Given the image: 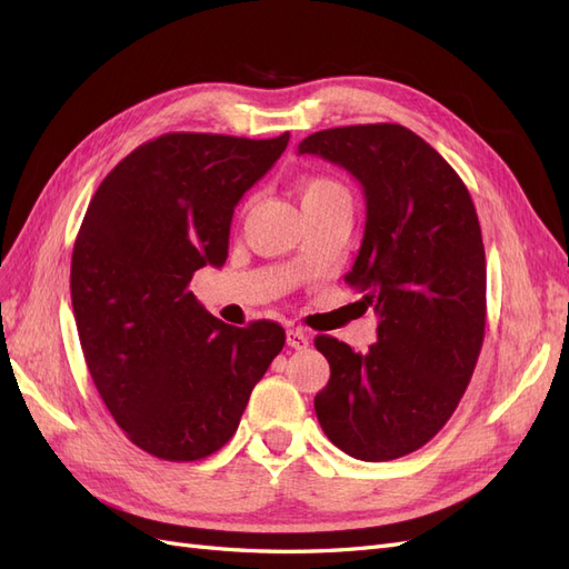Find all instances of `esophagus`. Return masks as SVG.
I'll list each match as a JSON object with an SVG mask.
<instances>
[{"instance_id":"obj_1","label":"esophagus","mask_w":569,"mask_h":569,"mask_svg":"<svg viewBox=\"0 0 569 569\" xmlns=\"http://www.w3.org/2000/svg\"><path fill=\"white\" fill-rule=\"evenodd\" d=\"M286 340H288V346L296 350H305L307 346H310V336H307L302 329H288Z\"/></svg>"}]
</instances>
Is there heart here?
<instances>
[{
    "instance_id": "b5f03b06",
    "label": "heart",
    "mask_w": 569,
    "mask_h": 569,
    "mask_svg": "<svg viewBox=\"0 0 569 569\" xmlns=\"http://www.w3.org/2000/svg\"><path fill=\"white\" fill-rule=\"evenodd\" d=\"M298 192H300V202H302L305 212L307 209H317L321 204H331V202H340V200L350 202L348 188L331 176H307L300 181Z\"/></svg>"
}]
</instances>
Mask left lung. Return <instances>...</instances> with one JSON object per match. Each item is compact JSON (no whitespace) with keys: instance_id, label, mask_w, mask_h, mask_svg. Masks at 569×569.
Returning <instances> with one entry per match:
<instances>
[{"instance_id":"8db88e82","label":"left lung","mask_w":569,"mask_h":569,"mask_svg":"<svg viewBox=\"0 0 569 569\" xmlns=\"http://www.w3.org/2000/svg\"><path fill=\"white\" fill-rule=\"evenodd\" d=\"M298 154L362 183L365 238L346 283L379 315L367 352L315 338L331 367L317 419L348 456L396 460L443 429L477 367L486 329L477 209L456 169L398 123L329 128L307 136Z\"/></svg>"}]
</instances>
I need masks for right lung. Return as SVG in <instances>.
Wrapping results in <instances>:
<instances>
[{
	"mask_svg": "<svg viewBox=\"0 0 569 569\" xmlns=\"http://www.w3.org/2000/svg\"><path fill=\"white\" fill-rule=\"evenodd\" d=\"M288 140L159 136L109 171L80 223L71 257L80 348L111 417L159 460L194 462L229 443L283 350L279 323L229 327L188 286L198 269L226 262L236 204Z\"/></svg>",
	"mask_w": 569,
	"mask_h": 569,
	"instance_id": "add662e5",
	"label": "right lung"
}]
</instances>
